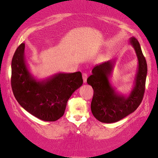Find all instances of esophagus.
<instances>
[{"label":"esophagus","instance_id":"obj_1","mask_svg":"<svg viewBox=\"0 0 158 158\" xmlns=\"http://www.w3.org/2000/svg\"><path fill=\"white\" fill-rule=\"evenodd\" d=\"M83 82L85 83L87 82V74L85 73H83Z\"/></svg>","mask_w":158,"mask_h":158}]
</instances>
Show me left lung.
<instances>
[{
    "label": "left lung",
    "instance_id": "1",
    "mask_svg": "<svg viewBox=\"0 0 158 158\" xmlns=\"http://www.w3.org/2000/svg\"><path fill=\"white\" fill-rule=\"evenodd\" d=\"M129 41L135 49L138 67L134 85L128 96L118 94L110 83L109 78L114 68V60L97 64L87 80L94 91L91 104V112L101 122L111 123L122 119L135 111L143 99L148 73L146 60L138 40L131 37Z\"/></svg>",
    "mask_w": 158,
    "mask_h": 158
}]
</instances>
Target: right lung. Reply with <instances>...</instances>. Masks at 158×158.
<instances>
[{
  "mask_svg": "<svg viewBox=\"0 0 158 158\" xmlns=\"http://www.w3.org/2000/svg\"><path fill=\"white\" fill-rule=\"evenodd\" d=\"M25 43L18 47L11 63V87L15 98L25 110L36 118L55 121L63 115L67 103L83 84L81 73L55 74L37 81L28 69Z\"/></svg>",
  "mask_w": 158,
  "mask_h": 158,
  "instance_id": "obj_1",
  "label": "right lung"
}]
</instances>
